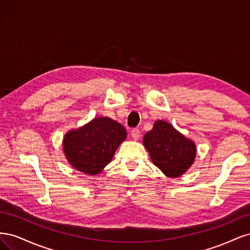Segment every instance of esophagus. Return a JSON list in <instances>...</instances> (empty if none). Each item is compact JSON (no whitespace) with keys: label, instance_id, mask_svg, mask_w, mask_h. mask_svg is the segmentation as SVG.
Masks as SVG:
<instances>
[{"label":"esophagus","instance_id":"esophagus-1","mask_svg":"<svg viewBox=\"0 0 250 250\" xmlns=\"http://www.w3.org/2000/svg\"><path fill=\"white\" fill-rule=\"evenodd\" d=\"M131 137H132V139L133 140H139L140 139V137H141V131H140V129H138V128H133V129L131 130Z\"/></svg>","mask_w":250,"mask_h":250}]
</instances>
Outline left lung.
<instances>
[{
  "label": "left lung",
  "mask_w": 250,
  "mask_h": 250,
  "mask_svg": "<svg viewBox=\"0 0 250 250\" xmlns=\"http://www.w3.org/2000/svg\"><path fill=\"white\" fill-rule=\"evenodd\" d=\"M143 144L151 161L168 177L183 175L195 161V143L163 120L155 121L152 129L144 135Z\"/></svg>",
  "instance_id": "obj_1"
}]
</instances>
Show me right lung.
Listing matches in <instances>:
<instances>
[{
    "mask_svg": "<svg viewBox=\"0 0 250 250\" xmlns=\"http://www.w3.org/2000/svg\"><path fill=\"white\" fill-rule=\"evenodd\" d=\"M127 132L123 125L107 117L95 118L78 129L66 132L63 152L73 168L88 175L100 173L111 162Z\"/></svg>",
    "mask_w": 250,
    "mask_h": 250,
    "instance_id": "right-lung-1",
    "label": "right lung"
}]
</instances>
